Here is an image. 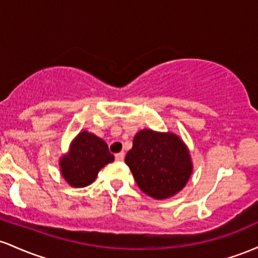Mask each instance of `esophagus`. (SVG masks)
Segmentation results:
<instances>
[{"label": "esophagus", "mask_w": 258, "mask_h": 258, "mask_svg": "<svg viewBox=\"0 0 258 258\" xmlns=\"http://www.w3.org/2000/svg\"><path fill=\"white\" fill-rule=\"evenodd\" d=\"M123 158H125V153L123 152L115 154V160H116V161H123Z\"/></svg>", "instance_id": "obj_1"}]
</instances>
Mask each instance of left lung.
<instances>
[{
    "instance_id": "8db88e82",
    "label": "left lung",
    "mask_w": 258,
    "mask_h": 258,
    "mask_svg": "<svg viewBox=\"0 0 258 258\" xmlns=\"http://www.w3.org/2000/svg\"><path fill=\"white\" fill-rule=\"evenodd\" d=\"M125 162L143 193L167 199L184 188L193 172L190 154L178 136L144 128L133 138Z\"/></svg>"
}]
</instances>
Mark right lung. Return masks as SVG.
Instances as JSON below:
<instances>
[{
  "instance_id": "1",
  "label": "right lung",
  "mask_w": 258,
  "mask_h": 258,
  "mask_svg": "<svg viewBox=\"0 0 258 258\" xmlns=\"http://www.w3.org/2000/svg\"><path fill=\"white\" fill-rule=\"evenodd\" d=\"M114 161L108 144L87 131L80 132L70 144V149L59 160L61 176L72 186L84 188L97 178L105 165Z\"/></svg>"
}]
</instances>
